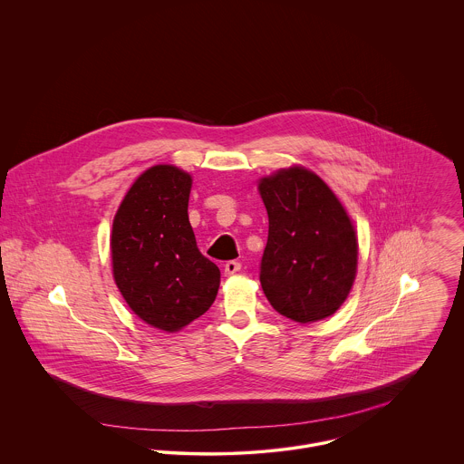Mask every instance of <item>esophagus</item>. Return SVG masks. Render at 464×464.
Here are the masks:
<instances>
[{
	"label": "esophagus",
	"instance_id": "34e87169",
	"mask_svg": "<svg viewBox=\"0 0 464 464\" xmlns=\"http://www.w3.org/2000/svg\"><path fill=\"white\" fill-rule=\"evenodd\" d=\"M237 271H241V263H237V261H228L227 265L223 266L225 276H230V275H234Z\"/></svg>",
	"mask_w": 464,
	"mask_h": 464
}]
</instances>
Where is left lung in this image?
Masks as SVG:
<instances>
[{
  "label": "left lung",
  "mask_w": 464,
  "mask_h": 464,
  "mask_svg": "<svg viewBox=\"0 0 464 464\" xmlns=\"http://www.w3.org/2000/svg\"><path fill=\"white\" fill-rule=\"evenodd\" d=\"M267 243L261 285L271 307L296 324L332 316L357 275V232L341 199L314 171L293 164L261 177Z\"/></svg>",
  "instance_id": "1"
}]
</instances>
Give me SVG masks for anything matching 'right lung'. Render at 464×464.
<instances>
[{
	"label": "right lung",
	"instance_id": "right-lung-1",
	"mask_svg": "<svg viewBox=\"0 0 464 464\" xmlns=\"http://www.w3.org/2000/svg\"><path fill=\"white\" fill-rule=\"evenodd\" d=\"M193 177L173 166L142 171L112 221V276L133 314L182 331L214 304L219 267L199 254L188 205Z\"/></svg>",
	"mask_w": 464,
	"mask_h": 464
}]
</instances>
